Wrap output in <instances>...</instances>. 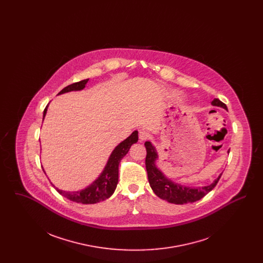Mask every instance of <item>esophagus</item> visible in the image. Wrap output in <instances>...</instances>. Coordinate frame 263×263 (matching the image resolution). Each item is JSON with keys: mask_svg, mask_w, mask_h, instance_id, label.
I'll return each instance as SVG.
<instances>
[{"mask_svg": "<svg viewBox=\"0 0 263 263\" xmlns=\"http://www.w3.org/2000/svg\"><path fill=\"white\" fill-rule=\"evenodd\" d=\"M139 138H140V140L141 141H146V140H148V139H150L151 134L149 132H147V131H140V133H139Z\"/></svg>", "mask_w": 263, "mask_h": 263, "instance_id": "1", "label": "esophagus"}]
</instances>
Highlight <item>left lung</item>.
Segmentation results:
<instances>
[{"mask_svg":"<svg viewBox=\"0 0 263 263\" xmlns=\"http://www.w3.org/2000/svg\"><path fill=\"white\" fill-rule=\"evenodd\" d=\"M213 106L222 107L228 110V107L224 102L218 99H215L211 102ZM145 147L147 150L146 156V170L148 174V179L150 186L154 193L163 200L167 201L174 204H187L195 201L200 200L208 192H210L215 187L221 177L219 175L211 184L198 187H190L187 185H183L177 183L165 176L163 172L158 167L157 161L159 160V155L156 148L152 145V143L147 141L145 143ZM230 151H228V154Z\"/></svg>","mask_w":263,"mask_h":263,"instance_id":"8db88e82","label":"left lung"}]
</instances>
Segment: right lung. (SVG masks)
Returning <instances> with one entry per match:
<instances>
[{"mask_svg":"<svg viewBox=\"0 0 263 263\" xmlns=\"http://www.w3.org/2000/svg\"><path fill=\"white\" fill-rule=\"evenodd\" d=\"M88 82V79H87L75 84H72L63 88L62 90L58 93V96L66 92H70V91L82 90L86 88V85ZM48 105L44 109L43 120L46 116ZM137 142L138 131L135 130L129 137L126 138L125 140H123L114 148L100 175L88 186L84 189H81L78 191H66V190L56 187L52 182L51 184L64 197L73 202L82 203V204H95V203H99L100 201L105 200L112 195L117 186L118 166H119L120 161L125 157L126 154L130 150L131 146Z\"/></svg>","mask_w":263,"mask_h":263,"instance_id":"add662e5","label":"right lung"}]
</instances>
